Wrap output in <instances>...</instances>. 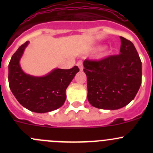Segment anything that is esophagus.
I'll return each mask as SVG.
<instances>
[{
  "label": "esophagus",
  "instance_id": "esophagus-1",
  "mask_svg": "<svg viewBox=\"0 0 153 153\" xmlns=\"http://www.w3.org/2000/svg\"><path fill=\"white\" fill-rule=\"evenodd\" d=\"M77 66H78V68H79V69L81 71H82L83 69H84V67H83V63L81 62V61H79V62L77 63Z\"/></svg>",
  "mask_w": 153,
  "mask_h": 153
}]
</instances>
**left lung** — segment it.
<instances>
[{"instance_id":"obj_1","label":"left lung","mask_w":153,"mask_h":153,"mask_svg":"<svg viewBox=\"0 0 153 153\" xmlns=\"http://www.w3.org/2000/svg\"><path fill=\"white\" fill-rule=\"evenodd\" d=\"M118 55L84 61L87 99L92 106L115 110L135 98L141 84V61L135 46L123 37Z\"/></svg>"}]
</instances>
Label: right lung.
<instances>
[{"instance_id": "add662e5", "label": "right lung", "mask_w": 153, "mask_h": 153, "mask_svg": "<svg viewBox=\"0 0 153 153\" xmlns=\"http://www.w3.org/2000/svg\"><path fill=\"white\" fill-rule=\"evenodd\" d=\"M29 41L14 53L9 64V85L18 102L26 109L45 113L58 109L65 102L66 89L79 69L55 68L44 76H34L23 71L20 64Z\"/></svg>"}]
</instances>
